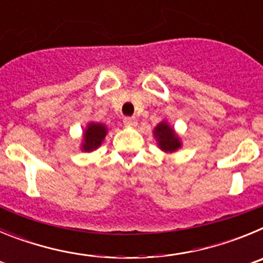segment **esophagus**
<instances>
[{"mask_svg":"<svg viewBox=\"0 0 263 263\" xmlns=\"http://www.w3.org/2000/svg\"><path fill=\"white\" fill-rule=\"evenodd\" d=\"M124 124L126 125V126H136L137 118L136 117H125L124 118Z\"/></svg>","mask_w":263,"mask_h":263,"instance_id":"esophagus-1","label":"esophagus"}]
</instances>
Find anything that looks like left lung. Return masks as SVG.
I'll return each mask as SVG.
<instances>
[{
    "mask_svg": "<svg viewBox=\"0 0 263 263\" xmlns=\"http://www.w3.org/2000/svg\"><path fill=\"white\" fill-rule=\"evenodd\" d=\"M154 137L160 150L166 153H174L182 147V142L178 134L168 125L167 121H162L154 127Z\"/></svg>",
    "mask_w": 263,
    "mask_h": 263,
    "instance_id": "8db88e82",
    "label": "left lung"
}]
</instances>
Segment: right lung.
<instances>
[{
	"mask_svg": "<svg viewBox=\"0 0 263 263\" xmlns=\"http://www.w3.org/2000/svg\"><path fill=\"white\" fill-rule=\"evenodd\" d=\"M106 126L103 124H96V122H89L87 129L84 130L83 134V145L81 150L83 152H93L100 147L101 142L104 141L106 136Z\"/></svg>",
	"mask_w": 263,
	"mask_h": 263,
	"instance_id": "right-lung-1",
	"label": "right lung"
}]
</instances>
